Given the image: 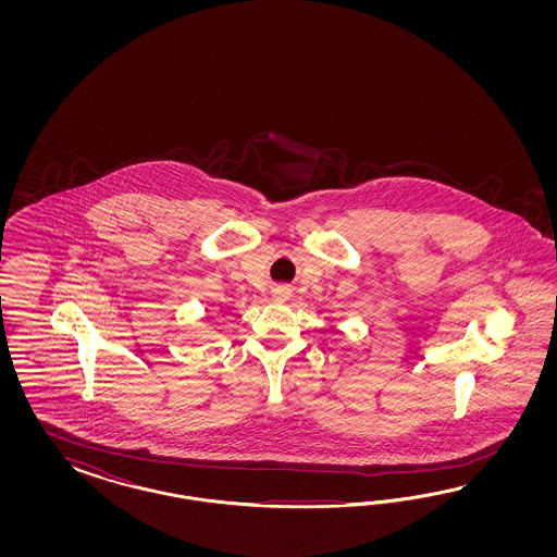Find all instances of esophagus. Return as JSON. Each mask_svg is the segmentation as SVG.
I'll return each instance as SVG.
<instances>
[{"mask_svg":"<svg viewBox=\"0 0 557 557\" xmlns=\"http://www.w3.org/2000/svg\"><path fill=\"white\" fill-rule=\"evenodd\" d=\"M289 287L287 286H275L273 289H271V298L275 300V302H286V300H289Z\"/></svg>","mask_w":557,"mask_h":557,"instance_id":"34e87169","label":"esophagus"}]
</instances>
